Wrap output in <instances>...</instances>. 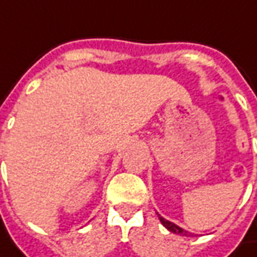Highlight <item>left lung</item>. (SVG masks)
<instances>
[{
    "label": "left lung",
    "instance_id": "left-lung-1",
    "mask_svg": "<svg viewBox=\"0 0 257 257\" xmlns=\"http://www.w3.org/2000/svg\"><path fill=\"white\" fill-rule=\"evenodd\" d=\"M160 220H161L162 224L167 227L168 230H169V231H171V232H175V234H179V235H184V237H186V235L189 234V232L186 231V230H183V228H180V227L176 226V224H173L172 221L165 220V219H164V217H161V216H160Z\"/></svg>",
    "mask_w": 257,
    "mask_h": 257
}]
</instances>
